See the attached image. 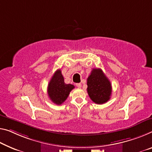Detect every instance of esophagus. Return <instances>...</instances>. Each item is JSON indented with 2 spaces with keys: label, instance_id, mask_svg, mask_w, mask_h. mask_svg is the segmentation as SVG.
Instances as JSON below:
<instances>
[{
  "label": "esophagus",
  "instance_id": "34e87169",
  "mask_svg": "<svg viewBox=\"0 0 152 152\" xmlns=\"http://www.w3.org/2000/svg\"><path fill=\"white\" fill-rule=\"evenodd\" d=\"M76 86L77 88H81V83H76Z\"/></svg>",
  "mask_w": 152,
  "mask_h": 152
}]
</instances>
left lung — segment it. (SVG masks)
Segmentation results:
<instances>
[{
    "label": "left lung",
    "instance_id": "1",
    "mask_svg": "<svg viewBox=\"0 0 152 152\" xmlns=\"http://www.w3.org/2000/svg\"><path fill=\"white\" fill-rule=\"evenodd\" d=\"M87 91L90 99L96 104L105 103L110 99L111 82L100 69H93L87 79Z\"/></svg>",
    "mask_w": 152,
    "mask_h": 152
}]
</instances>
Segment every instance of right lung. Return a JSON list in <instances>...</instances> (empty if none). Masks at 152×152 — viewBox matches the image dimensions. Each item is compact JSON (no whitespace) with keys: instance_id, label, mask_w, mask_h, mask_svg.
I'll return each mask as SVG.
<instances>
[{"instance_id":"1","label":"right lung","mask_w":152,"mask_h":152,"mask_svg":"<svg viewBox=\"0 0 152 152\" xmlns=\"http://www.w3.org/2000/svg\"><path fill=\"white\" fill-rule=\"evenodd\" d=\"M75 88L72 84L64 83L62 72L57 70L48 84V94L50 100L56 104H61L68 98L71 91Z\"/></svg>"}]
</instances>
